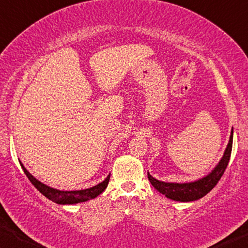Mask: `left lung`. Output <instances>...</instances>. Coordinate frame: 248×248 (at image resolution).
I'll return each mask as SVG.
<instances>
[{"label":"left lung","mask_w":248,"mask_h":248,"mask_svg":"<svg viewBox=\"0 0 248 248\" xmlns=\"http://www.w3.org/2000/svg\"><path fill=\"white\" fill-rule=\"evenodd\" d=\"M232 134L234 131H231V137L228 145L225 149V153L219 160L216 167L210 171L208 175L202 177V178L195 180L191 183H165L160 182L148 172V179L151 185L159 191L160 194L165 195L166 197L176 202H194L197 199L204 197L205 195L209 193L214 187L216 186L217 183L219 182L221 176L224 175L225 169H226L228 161H230L232 147Z\"/></svg>","instance_id":"1"}]
</instances>
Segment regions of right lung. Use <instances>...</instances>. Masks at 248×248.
Masks as SVG:
<instances>
[{
    "mask_svg": "<svg viewBox=\"0 0 248 248\" xmlns=\"http://www.w3.org/2000/svg\"><path fill=\"white\" fill-rule=\"evenodd\" d=\"M21 167L23 169V171L25 175H27L30 182L32 183L33 186H34L40 193H41L43 196H46V198H49L50 201L61 205L78 204V202H87V201H90V199L95 198L106 189L110 179V175H108L102 183L95 185V186L91 188H87V189H81V190L65 191V190H59V189H55V188L46 186V184H43L40 182V180L34 178V177H33L31 173L25 169L23 164H21Z\"/></svg>",
    "mask_w": 248,
    "mask_h": 248,
    "instance_id": "add662e5",
    "label": "right lung"
}]
</instances>
